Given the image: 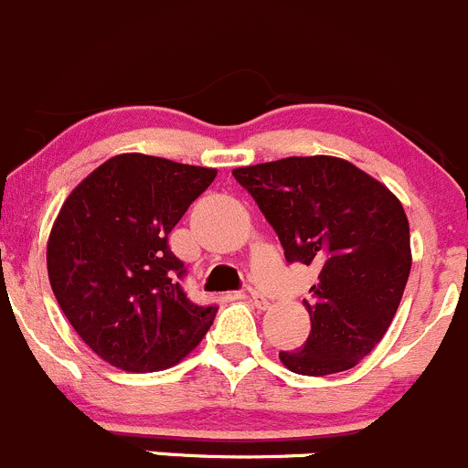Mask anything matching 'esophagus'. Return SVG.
Listing matches in <instances>:
<instances>
[{
  "label": "esophagus",
  "instance_id": "esophagus-1",
  "mask_svg": "<svg viewBox=\"0 0 468 468\" xmlns=\"http://www.w3.org/2000/svg\"><path fill=\"white\" fill-rule=\"evenodd\" d=\"M245 298H248L250 303H252L254 307H257V309H266V307H268V300H266V295H261V293H259V291H254V289H248V293H245Z\"/></svg>",
  "mask_w": 468,
  "mask_h": 468
}]
</instances>
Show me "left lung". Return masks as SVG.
Here are the masks:
<instances>
[{
	"instance_id": "1",
	"label": "left lung",
	"mask_w": 468,
	"mask_h": 468,
	"mask_svg": "<svg viewBox=\"0 0 468 468\" xmlns=\"http://www.w3.org/2000/svg\"><path fill=\"white\" fill-rule=\"evenodd\" d=\"M272 225L289 261L318 268L303 300L312 332L280 353L300 376L357 367L389 330L411 268L410 223L400 200L339 156H286L234 168Z\"/></svg>"
}]
</instances>
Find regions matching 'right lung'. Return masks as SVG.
I'll use <instances>...</instances> for the list:
<instances>
[{
    "label": "right lung",
    "mask_w": 468,
    "mask_h": 468,
    "mask_svg": "<svg viewBox=\"0 0 468 468\" xmlns=\"http://www.w3.org/2000/svg\"><path fill=\"white\" fill-rule=\"evenodd\" d=\"M218 170L127 152L72 188L48 239L63 314L111 367L164 371L202 341L218 307L186 298L168 234Z\"/></svg>",
    "instance_id": "add662e5"
}]
</instances>
